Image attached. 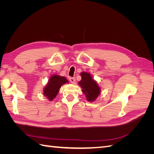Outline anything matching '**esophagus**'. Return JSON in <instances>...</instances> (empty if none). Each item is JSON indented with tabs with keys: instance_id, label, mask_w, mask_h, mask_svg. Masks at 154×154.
I'll list each match as a JSON object with an SVG mask.
<instances>
[{
	"instance_id": "esophagus-1",
	"label": "esophagus",
	"mask_w": 154,
	"mask_h": 154,
	"mask_svg": "<svg viewBox=\"0 0 154 154\" xmlns=\"http://www.w3.org/2000/svg\"><path fill=\"white\" fill-rule=\"evenodd\" d=\"M69 81L71 82L72 83H74L76 82V80H75V78H73V77H70L69 78Z\"/></svg>"
}]
</instances>
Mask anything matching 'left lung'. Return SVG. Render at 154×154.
I'll use <instances>...</instances> for the list:
<instances>
[{"label": "left lung", "mask_w": 154, "mask_h": 154, "mask_svg": "<svg viewBox=\"0 0 154 154\" xmlns=\"http://www.w3.org/2000/svg\"><path fill=\"white\" fill-rule=\"evenodd\" d=\"M82 80L79 82V85L82 88L88 101H94L100 93V88L96 81L93 80L89 73L82 72L81 73Z\"/></svg>", "instance_id": "8db88e82"}]
</instances>
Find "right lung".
Returning a JSON list of instances; mask_svg holds the SVG:
<instances>
[{"instance_id": "right-lung-1", "label": "right lung", "mask_w": 154, "mask_h": 154, "mask_svg": "<svg viewBox=\"0 0 154 154\" xmlns=\"http://www.w3.org/2000/svg\"><path fill=\"white\" fill-rule=\"evenodd\" d=\"M66 83H68V80L65 77L53 75L44 88V95L48 97L49 101H52L57 96L59 88Z\"/></svg>"}]
</instances>
